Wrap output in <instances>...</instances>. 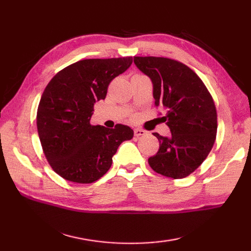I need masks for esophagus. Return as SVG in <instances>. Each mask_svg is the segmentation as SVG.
I'll list each match as a JSON object with an SVG mask.
<instances>
[{
	"mask_svg": "<svg viewBox=\"0 0 251 251\" xmlns=\"http://www.w3.org/2000/svg\"><path fill=\"white\" fill-rule=\"evenodd\" d=\"M145 135H147V131L146 130L140 129V128L135 129V136L136 137H140V136H145Z\"/></svg>",
	"mask_w": 251,
	"mask_h": 251,
	"instance_id": "esophagus-1",
	"label": "esophagus"
}]
</instances>
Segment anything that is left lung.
I'll return each mask as SVG.
<instances>
[{
	"mask_svg": "<svg viewBox=\"0 0 251 251\" xmlns=\"http://www.w3.org/2000/svg\"><path fill=\"white\" fill-rule=\"evenodd\" d=\"M151 78L156 106L172 135L154 132L158 152L148 159L154 172L168 178L188 177L211 151L217 135V110L210 93L197 74L182 62L165 57H134Z\"/></svg>",
	"mask_w": 251,
	"mask_h": 251,
	"instance_id": "8db88e82",
	"label": "left lung"
}]
</instances>
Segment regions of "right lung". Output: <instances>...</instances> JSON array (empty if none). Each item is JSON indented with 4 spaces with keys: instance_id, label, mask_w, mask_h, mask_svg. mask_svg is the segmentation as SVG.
<instances>
[{
    "instance_id": "obj_1",
    "label": "right lung",
    "mask_w": 251,
    "mask_h": 251,
    "mask_svg": "<svg viewBox=\"0 0 251 251\" xmlns=\"http://www.w3.org/2000/svg\"><path fill=\"white\" fill-rule=\"evenodd\" d=\"M132 57L84 59L62 69L47 84L36 113V126L50 167L68 181L92 183L112 165L130 127L90 124L96 101L105 98L112 79L125 72Z\"/></svg>"
}]
</instances>
